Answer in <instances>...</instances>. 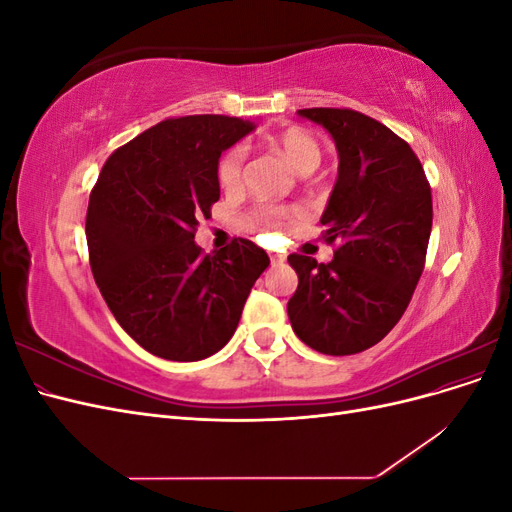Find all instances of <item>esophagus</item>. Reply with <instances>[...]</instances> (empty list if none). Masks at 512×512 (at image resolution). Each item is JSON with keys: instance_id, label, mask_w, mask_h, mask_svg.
<instances>
[{"instance_id": "obj_1", "label": "esophagus", "mask_w": 512, "mask_h": 512, "mask_svg": "<svg viewBox=\"0 0 512 512\" xmlns=\"http://www.w3.org/2000/svg\"><path fill=\"white\" fill-rule=\"evenodd\" d=\"M284 260H286V256H282V254H271V265L273 267L284 265Z\"/></svg>"}]
</instances>
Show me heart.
<instances>
[{
  "instance_id": "1",
  "label": "heart",
  "mask_w": 512,
  "mask_h": 512,
  "mask_svg": "<svg viewBox=\"0 0 512 512\" xmlns=\"http://www.w3.org/2000/svg\"><path fill=\"white\" fill-rule=\"evenodd\" d=\"M267 143L282 153L284 160L299 170L301 175H309L318 168L322 160V147L316 138L307 130L299 126H290L280 132L267 136ZM241 170H243V151L239 147L228 149L220 164H218V181L224 190H235L241 183ZM286 218L284 211L277 209H260L256 213V220L265 226H280Z\"/></svg>"
}]
</instances>
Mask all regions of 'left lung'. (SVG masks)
I'll list each match as a JSON object with an SVG mask.
<instances>
[{"label":"left lung","mask_w":512,"mask_h":512,"mask_svg":"<svg viewBox=\"0 0 512 512\" xmlns=\"http://www.w3.org/2000/svg\"><path fill=\"white\" fill-rule=\"evenodd\" d=\"M331 134L339 166L320 224L337 243L329 265L290 254L299 275L288 301L292 331L322 354L376 346L404 316L425 267L431 188L406 141L350 108H303Z\"/></svg>","instance_id":"1"}]
</instances>
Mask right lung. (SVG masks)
<instances>
[{
  "mask_svg": "<svg viewBox=\"0 0 512 512\" xmlns=\"http://www.w3.org/2000/svg\"><path fill=\"white\" fill-rule=\"evenodd\" d=\"M254 128L224 115L160 121L119 147L91 190V273L121 329L160 359L200 361L224 348L269 267L247 239L213 256L194 243L220 198L222 151Z\"/></svg>",
  "mask_w": 512,
  "mask_h": 512,
  "instance_id": "add662e5",
  "label": "right lung"
}]
</instances>
